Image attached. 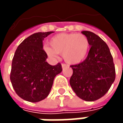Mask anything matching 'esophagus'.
<instances>
[{
    "instance_id": "1",
    "label": "esophagus",
    "mask_w": 123,
    "mask_h": 123,
    "mask_svg": "<svg viewBox=\"0 0 123 123\" xmlns=\"http://www.w3.org/2000/svg\"><path fill=\"white\" fill-rule=\"evenodd\" d=\"M68 65H66L65 63H62V68H65V67H68Z\"/></svg>"
}]
</instances>
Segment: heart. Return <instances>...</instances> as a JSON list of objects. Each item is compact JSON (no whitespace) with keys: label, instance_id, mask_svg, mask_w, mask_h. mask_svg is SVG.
Listing matches in <instances>:
<instances>
[{"label":"heart","instance_id":"heart-1","mask_svg":"<svg viewBox=\"0 0 123 123\" xmlns=\"http://www.w3.org/2000/svg\"><path fill=\"white\" fill-rule=\"evenodd\" d=\"M50 48L45 45L43 49L50 58H57L62 54L65 61L70 64H77L82 62L87 54L90 43L83 34L61 33L50 40Z\"/></svg>","mask_w":123,"mask_h":123}]
</instances>
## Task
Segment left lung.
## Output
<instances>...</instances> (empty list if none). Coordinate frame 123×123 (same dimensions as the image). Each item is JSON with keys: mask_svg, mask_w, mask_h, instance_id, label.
I'll return each instance as SVG.
<instances>
[{"mask_svg": "<svg viewBox=\"0 0 123 123\" xmlns=\"http://www.w3.org/2000/svg\"><path fill=\"white\" fill-rule=\"evenodd\" d=\"M82 33L88 38L90 49L86 59L72 65L70 84L78 97L86 101H95L104 96L115 79L113 58L108 45L90 31Z\"/></svg>", "mask_w": 123, "mask_h": 123, "instance_id": "obj_1", "label": "left lung"}]
</instances>
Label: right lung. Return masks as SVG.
<instances>
[{
  "label": "right lung",
  "instance_id": "right-lung-1",
  "mask_svg": "<svg viewBox=\"0 0 123 123\" xmlns=\"http://www.w3.org/2000/svg\"><path fill=\"white\" fill-rule=\"evenodd\" d=\"M53 31L36 33L25 38L17 48L12 61L11 81L16 94L22 99L37 103L50 93L55 77L61 73L58 62L50 65L43 50V40Z\"/></svg>",
  "mask_w": 123,
  "mask_h": 123
}]
</instances>
